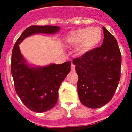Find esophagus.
<instances>
[{"label":"esophagus","instance_id":"34e87169","mask_svg":"<svg viewBox=\"0 0 132 132\" xmlns=\"http://www.w3.org/2000/svg\"><path fill=\"white\" fill-rule=\"evenodd\" d=\"M71 71H75V66L74 64H73V63L71 64Z\"/></svg>","mask_w":132,"mask_h":132}]
</instances>
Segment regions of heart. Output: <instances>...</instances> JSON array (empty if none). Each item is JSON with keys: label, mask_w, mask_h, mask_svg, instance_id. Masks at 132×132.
<instances>
[{"label": "heart", "mask_w": 132, "mask_h": 132, "mask_svg": "<svg viewBox=\"0 0 132 132\" xmlns=\"http://www.w3.org/2000/svg\"><path fill=\"white\" fill-rule=\"evenodd\" d=\"M102 39L98 28H82L70 31L66 36L67 42L72 46H77L80 54H85L96 47Z\"/></svg>", "instance_id": "1"}]
</instances>
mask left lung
Masks as SVG:
<instances>
[{"label": "left lung", "instance_id": "1", "mask_svg": "<svg viewBox=\"0 0 132 132\" xmlns=\"http://www.w3.org/2000/svg\"><path fill=\"white\" fill-rule=\"evenodd\" d=\"M101 47L75 58L73 62L79 77L77 90L81 103L101 108L114 96L120 79L122 55L116 38L103 27Z\"/></svg>", "mask_w": 132, "mask_h": 132}]
</instances>
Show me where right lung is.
I'll return each mask as SVG.
<instances>
[{
  "label": "right lung",
  "instance_id": "add662e5",
  "mask_svg": "<svg viewBox=\"0 0 132 132\" xmlns=\"http://www.w3.org/2000/svg\"><path fill=\"white\" fill-rule=\"evenodd\" d=\"M59 26H31L21 34L12 50L11 73L16 92L24 105L36 112H44L57 102L58 90L71 71V62L33 67L27 64L20 52L19 44L35 34H55Z\"/></svg>",
  "mask_w": 132,
  "mask_h": 132
}]
</instances>
